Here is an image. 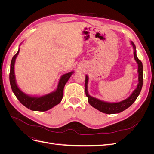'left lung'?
Returning a JSON list of instances; mask_svg holds the SVG:
<instances>
[{
    "label": "left lung",
    "mask_w": 154,
    "mask_h": 154,
    "mask_svg": "<svg viewBox=\"0 0 154 154\" xmlns=\"http://www.w3.org/2000/svg\"><path fill=\"white\" fill-rule=\"evenodd\" d=\"M131 44L134 49V58L138 64L137 72L139 73V77H138L139 83L137 84V88L134 91L132 94L130 95L127 99H126L120 102H118V103H108V102L101 101L98 99L95 98L94 97L91 96L89 94H88V90H87L88 78L87 75L85 76V94L88 97V103H89V104L92 106L96 109L97 110H100V112H101L108 114H118L119 112H122L128 109L129 106H131L134 103V101L136 100L137 97H138L139 94H140L141 88L143 87V67L141 61L140 60H139V58L137 57L136 45H135V44L133 43V42H131Z\"/></svg>",
    "instance_id": "1"
}]
</instances>
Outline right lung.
<instances>
[{"mask_svg": "<svg viewBox=\"0 0 154 154\" xmlns=\"http://www.w3.org/2000/svg\"><path fill=\"white\" fill-rule=\"evenodd\" d=\"M19 51L20 49H18V52L13 56L11 60L10 72V82L11 87L17 98L23 105H24L27 109L33 111L44 112L51 109L55 105L59 104L61 102L63 96V88L65 85H66V83L67 82L69 78L71 77L74 72L72 71L65 74L60 78L57 88L55 91L41 97L28 96L20 90L15 81L14 66H15V60Z\"/></svg>", "mask_w": 154, "mask_h": 154, "instance_id": "obj_1", "label": "right lung"}]
</instances>
